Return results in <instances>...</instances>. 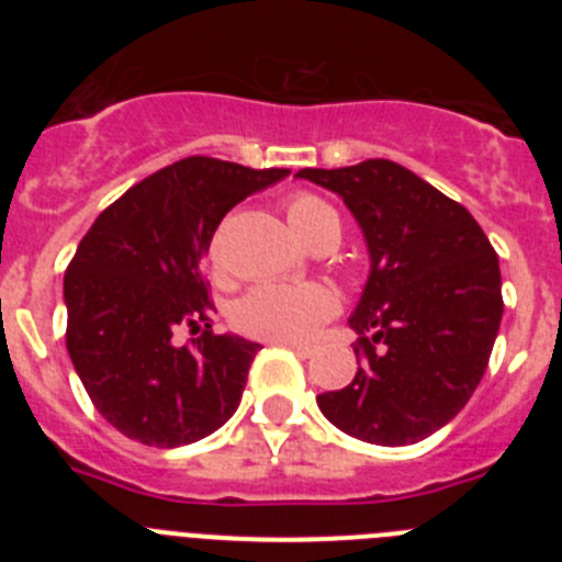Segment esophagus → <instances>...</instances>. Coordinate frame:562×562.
Returning <instances> with one entry per match:
<instances>
[{
	"label": "esophagus",
	"instance_id": "1",
	"mask_svg": "<svg viewBox=\"0 0 562 562\" xmlns=\"http://www.w3.org/2000/svg\"><path fill=\"white\" fill-rule=\"evenodd\" d=\"M281 346H290V349L295 351V355H301V357H312V346H306V342H292V340H284V342H281Z\"/></svg>",
	"mask_w": 562,
	"mask_h": 562
}]
</instances>
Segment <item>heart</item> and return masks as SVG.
<instances>
[{
    "mask_svg": "<svg viewBox=\"0 0 562 562\" xmlns=\"http://www.w3.org/2000/svg\"><path fill=\"white\" fill-rule=\"evenodd\" d=\"M286 220L297 238L315 245L321 238H340V216L315 193H295L286 202ZM222 236L211 241V258L220 261ZM337 312V295L317 281H267L238 297L233 306V324L238 331L261 340H306L317 326Z\"/></svg>",
    "mask_w": 562,
    "mask_h": 562,
    "instance_id": "b5f03b06",
    "label": "heart"
}]
</instances>
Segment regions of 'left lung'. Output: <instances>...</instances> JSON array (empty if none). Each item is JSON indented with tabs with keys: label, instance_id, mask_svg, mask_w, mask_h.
Listing matches in <instances>:
<instances>
[{
	"label": "left lung",
	"instance_id": "left-lung-1",
	"mask_svg": "<svg viewBox=\"0 0 562 562\" xmlns=\"http://www.w3.org/2000/svg\"><path fill=\"white\" fill-rule=\"evenodd\" d=\"M297 177L346 202L371 261L349 317L360 369L346 389L317 396V408L382 448L428 439L486 371L504 315L498 256L467 207L391 160Z\"/></svg>",
	"mask_w": 562,
	"mask_h": 562
}]
</instances>
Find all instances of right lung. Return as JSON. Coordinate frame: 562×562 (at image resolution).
<instances>
[{
  "label": "right lung",
  "instance_id": "1",
  "mask_svg": "<svg viewBox=\"0 0 562 562\" xmlns=\"http://www.w3.org/2000/svg\"><path fill=\"white\" fill-rule=\"evenodd\" d=\"M290 168L186 157L112 202L64 276L67 351L103 419L148 448H180L236 414L258 342L213 335L202 258L222 216ZM206 331L193 347L172 335Z\"/></svg>",
  "mask_w": 562,
  "mask_h": 562
}]
</instances>
